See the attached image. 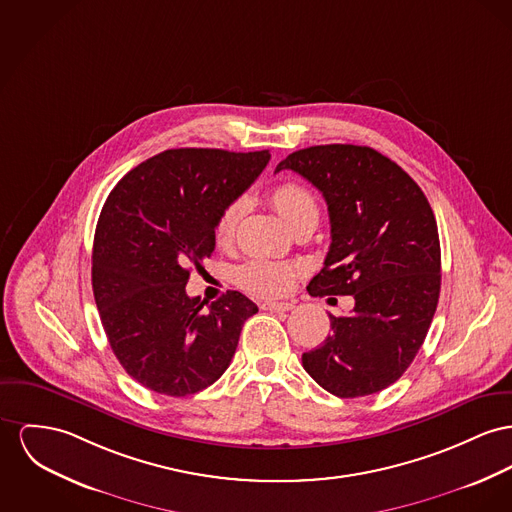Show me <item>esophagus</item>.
<instances>
[{
	"instance_id": "1",
	"label": "esophagus",
	"mask_w": 512,
	"mask_h": 512,
	"mask_svg": "<svg viewBox=\"0 0 512 512\" xmlns=\"http://www.w3.org/2000/svg\"><path fill=\"white\" fill-rule=\"evenodd\" d=\"M295 307V303L291 301H266L262 303L264 310H272V312H285V310H291Z\"/></svg>"
}]
</instances>
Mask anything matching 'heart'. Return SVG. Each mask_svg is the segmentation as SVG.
Segmentation results:
<instances>
[{
    "instance_id": "heart-1",
    "label": "heart",
    "mask_w": 512,
    "mask_h": 512,
    "mask_svg": "<svg viewBox=\"0 0 512 512\" xmlns=\"http://www.w3.org/2000/svg\"><path fill=\"white\" fill-rule=\"evenodd\" d=\"M270 202L281 215V219L291 227L297 229L307 223H318L320 219V205L316 202L314 194L299 182H281L270 190ZM240 204H229L217 217L215 223V239L219 244H227L233 239L237 223L240 219ZM299 268L287 262H275L266 258H254L242 264L237 270V285L250 295L256 297H281L285 295Z\"/></svg>"
}]
</instances>
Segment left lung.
Here are the masks:
<instances>
[{
	"label": "left lung",
	"instance_id": "1",
	"mask_svg": "<svg viewBox=\"0 0 512 512\" xmlns=\"http://www.w3.org/2000/svg\"><path fill=\"white\" fill-rule=\"evenodd\" d=\"M301 174L322 192L332 225L312 297L353 295L351 314L330 316L332 334L303 353L324 390L359 398L406 373L429 332L441 293V242L433 209L402 167L371 147L299 149L275 172Z\"/></svg>",
	"mask_w": 512,
	"mask_h": 512
}]
</instances>
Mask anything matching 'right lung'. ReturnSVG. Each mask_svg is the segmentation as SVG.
Masks as SVG:
<instances>
[{"label": "right lung", "mask_w": 512, "mask_h": 512, "mask_svg": "<svg viewBox=\"0 0 512 512\" xmlns=\"http://www.w3.org/2000/svg\"><path fill=\"white\" fill-rule=\"evenodd\" d=\"M270 151L167 149L128 172L106 198L93 242V293L126 373L165 396H188L227 371L258 307L227 291L204 308L186 295L215 248L219 213L270 161Z\"/></svg>", "instance_id": "add662e5"}]
</instances>
